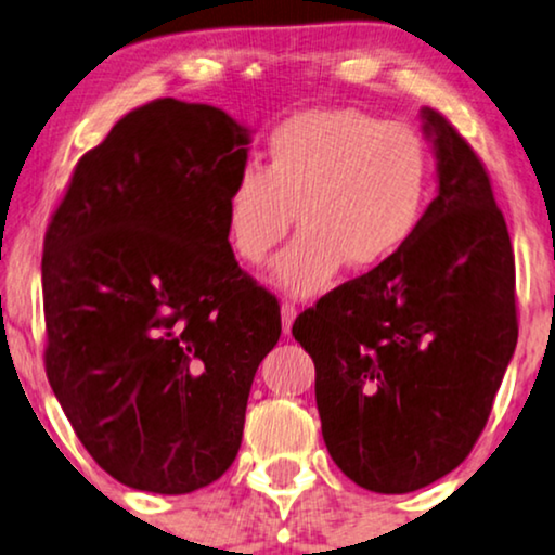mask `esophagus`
Returning <instances> with one entry per match:
<instances>
[{"label":"esophagus","mask_w":555,"mask_h":555,"mask_svg":"<svg viewBox=\"0 0 555 555\" xmlns=\"http://www.w3.org/2000/svg\"><path fill=\"white\" fill-rule=\"evenodd\" d=\"M280 313H283V333L285 336H291V328H293V321H295V315H298V308H295V302H283V306H280Z\"/></svg>","instance_id":"esophagus-1"}]
</instances>
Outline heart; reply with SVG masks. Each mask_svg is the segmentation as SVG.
Listing matches in <instances>:
<instances>
[{"instance_id": "obj_1", "label": "heart", "mask_w": 555, "mask_h": 555, "mask_svg": "<svg viewBox=\"0 0 555 555\" xmlns=\"http://www.w3.org/2000/svg\"><path fill=\"white\" fill-rule=\"evenodd\" d=\"M431 156L414 128L356 108H313L272 128L264 169L242 166L224 194L234 253L260 264L295 224L302 232L272 264L293 295L325 291L344 264L363 272L391 260L422 224Z\"/></svg>"}]
</instances>
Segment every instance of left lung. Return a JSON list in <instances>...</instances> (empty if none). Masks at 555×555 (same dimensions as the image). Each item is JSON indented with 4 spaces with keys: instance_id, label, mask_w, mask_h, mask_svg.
I'll return each instance as SVG.
<instances>
[{
    "instance_id": "8db88e82",
    "label": "left lung",
    "mask_w": 555,
    "mask_h": 555,
    "mask_svg": "<svg viewBox=\"0 0 555 555\" xmlns=\"http://www.w3.org/2000/svg\"><path fill=\"white\" fill-rule=\"evenodd\" d=\"M422 120L437 196L414 237L293 323L333 462L384 495L467 457L518 344L515 257L488 171L442 113Z\"/></svg>"
}]
</instances>
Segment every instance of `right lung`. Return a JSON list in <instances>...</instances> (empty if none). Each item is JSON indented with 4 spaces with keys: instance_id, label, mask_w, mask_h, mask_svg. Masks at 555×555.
Returning <instances> with one entry per match:
<instances>
[{
    "instance_id": "obj_1",
    "label": "right lung",
    "mask_w": 555,
    "mask_h": 555,
    "mask_svg": "<svg viewBox=\"0 0 555 555\" xmlns=\"http://www.w3.org/2000/svg\"><path fill=\"white\" fill-rule=\"evenodd\" d=\"M249 131L162 98L75 166L44 234V369L75 435L133 490L184 495L237 457L283 323L234 260L224 194Z\"/></svg>"
}]
</instances>
